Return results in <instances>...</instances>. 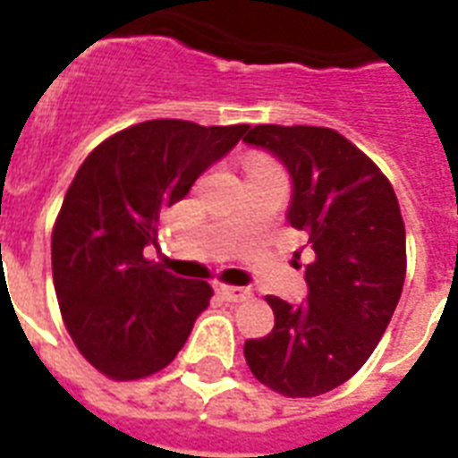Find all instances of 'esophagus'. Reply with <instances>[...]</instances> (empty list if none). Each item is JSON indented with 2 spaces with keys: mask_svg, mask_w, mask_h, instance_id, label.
I'll return each mask as SVG.
<instances>
[{
  "mask_svg": "<svg viewBox=\"0 0 458 458\" xmlns=\"http://www.w3.org/2000/svg\"><path fill=\"white\" fill-rule=\"evenodd\" d=\"M218 294H221L225 301H242L250 297V290L247 287H228V285H221L218 287Z\"/></svg>",
  "mask_w": 458,
  "mask_h": 458,
  "instance_id": "34e87169",
  "label": "esophagus"
}]
</instances>
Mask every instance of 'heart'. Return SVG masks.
Segmentation results:
<instances>
[{"label": "heart", "mask_w": 458, "mask_h": 458, "mask_svg": "<svg viewBox=\"0 0 458 458\" xmlns=\"http://www.w3.org/2000/svg\"><path fill=\"white\" fill-rule=\"evenodd\" d=\"M259 171H278V168L271 164H251L250 173H259Z\"/></svg>", "instance_id": "obj_1"}]
</instances>
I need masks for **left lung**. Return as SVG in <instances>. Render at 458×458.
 <instances>
[{"label": "left lung", "instance_id": "left-lung-1", "mask_svg": "<svg viewBox=\"0 0 458 458\" xmlns=\"http://www.w3.org/2000/svg\"><path fill=\"white\" fill-rule=\"evenodd\" d=\"M242 142L287 168V223L313 251L306 301L268 294L276 326L244 342V359L266 387L316 397L361 369L397 309L406 276L397 194L366 154L330 128L254 125Z\"/></svg>", "mask_w": 458, "mask_h": 458}]
</instances>
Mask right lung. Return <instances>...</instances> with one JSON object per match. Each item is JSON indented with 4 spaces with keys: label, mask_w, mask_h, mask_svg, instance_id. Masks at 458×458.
Segmentation results:
<instances>
[{
    "label": "right lung",
    "mask_w": 458,
    "mask_h": 458,
    "mask_svg": "<svg viewBox=\"0 0 458 458\" xmlns=\"http://www.w3.org/2000/svg\"><path fill=\"white\" fill-rule=\"evenodd\" d=\"M250 125L147 121L104 140L75 173L52 233L54 290L75 347L114 380L175 359L211 285L145 259L161 208L190 192Z\"/></svg>",
    "instance_id": "add662e5"
}]
</instances>
